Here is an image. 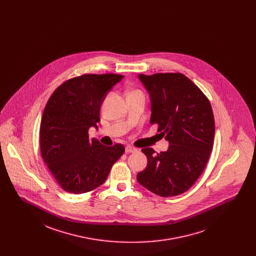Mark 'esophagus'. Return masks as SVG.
<instances>
[{
  "mask_svg": "<svg viewBox=\"0 0 256 256\" xmlns=\"http://www.w3.org/2000/svg\"><path fill=\"white\" fill-rule=\"evenodd\" d=\"M138 150L134 146H127L125 148V152H136Z\"/></svg>",
  "mask_w": 256,
  "mask_h": 256,
  "instance_id": "esophagus-1",
  "label": "esophagus"
}]
</instances>
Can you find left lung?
<instances>
[{
    "label": "left lung",
    "instance_id": "obj_1",
    "mask_svg": "<svg viewBox=\"0 0 256 256\" xmlns=\"http://www.w3.org/2000/svg\"><path fill=\"white\" fill-rule=\"evenodd\" d=\"M138 78L150 96V123L158 125L170 146L160 154L152 148L142 150L148 164L137 180L158 196L180 195L198 180L211 154L215 137L211 104L182 74H140Z\"/></svg>",
    "mask_w": 256,
    "mask_h": 256
}]
</instances>
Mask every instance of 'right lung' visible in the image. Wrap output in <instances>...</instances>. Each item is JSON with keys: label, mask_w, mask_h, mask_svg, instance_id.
I'll list each match as a JSON object with an SVG mask.
<instances>
[{"label": "right lung", "mask_w": 256, "mask_h": 256, "mask_svg": "<svg viewBox=\"0 0 256 256\" xmlns=\"http://www.w3.org/2000/svg\"><path fill=\"white\" fill-rule=\"evenodd\" d=\"M121 74H82L62 84L50 96L40 123V152L52 176L67 192L82 194L106 182L124 146L88 139L100 110Z\"/></svg>", "instance_id": "right-lung-1"}]
</instances>
